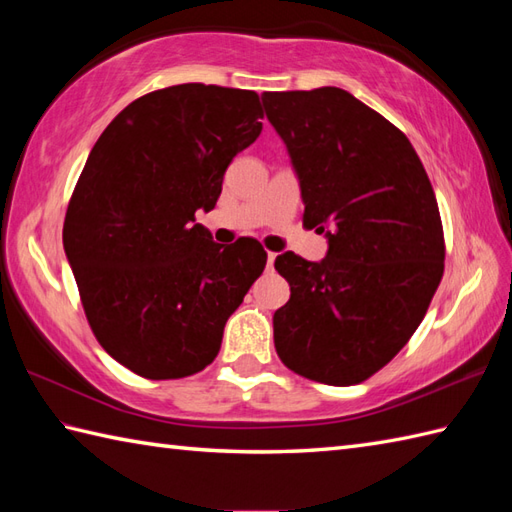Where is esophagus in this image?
<instances>
[{
	"instance_id": "34e87169",
	"label": "esophagus",
	"mask_w": 512,
	"mask_h": 512,
	"mask_svg": "<svg viewBox=\"0 0 512 512\" xmlns=\"http://www.w3.org/2000/svg\"><path fill=\"white\" fill-rule=\"evenodd\" d=\"M275 257H277V253H268V268H273Z\"/></svg>"
}]
</instances>
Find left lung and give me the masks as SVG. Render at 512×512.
I'll return each instance as SVG.
<instances>
[{"label":"left lung","instance_id":"1","mask_svg":"<svg viewBox=\"0 0 512 512\" xmlns=\"http://www.w3.org/2000/svg\"><path fill=\"white\" fill-rule=\"evenodd\" d=\"M299 176L303 224L328 255L275 259L290 299L273 317L277 354L325 385L385 367L427 314L444 273L436 193L409 138L341 88L264 92Z\"/></svg>","mask_w":512,"mask_h":512}]
</instances>
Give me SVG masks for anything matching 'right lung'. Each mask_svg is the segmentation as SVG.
<instances>
[{
	"instance_id": "1",
	"label": "right lung",
	"mask_w": 512,
	"mask_h": 512,
	"mask_svg": "<svg viewBox=\"0 0 512 512\" xmlns=\"http://www.w3.org/2000/svg\"><path fill=\"white\" fill-rule=\"evenodd\" d=\"M253 90L182 83L129 103L105 127L72 191L63 248L90 328L114 361L151 380L198 374L264 273L250 237L215 244L224 171L262 134Z\"/></svg>"
}]
</instances>
